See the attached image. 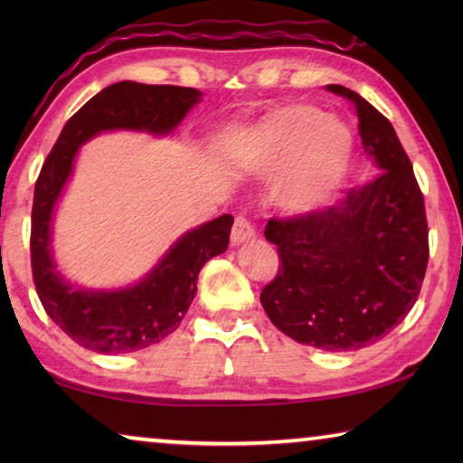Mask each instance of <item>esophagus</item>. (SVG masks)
I'll return each mask as SVG.
<instances>
[{"label":"esophagus","instance_id":"obj_1","mask_svg":"<svg viewBox=\"0 0 463 463\" xmlns=\"http://www.w3.org/2000/svg\"><path fill=\"white\" fill-rule=\"evenodd\" d=\"M253 239H255V226L250 224L249 218L239 216L237 221H234L232 232H231V245L241 247V245H245V242L253 241Z\"/></svg>","mask_w":463,"mask_h":463}]
</instances>
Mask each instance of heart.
I'll return each mask as SVG.
<instances>
[{
    "label": "heart",
    "mask_w": 463,
    "mask_h": 463,
    "mask_svg": "<svg viewBox=\"0 0 463 463\" xmlns=\"http://www.w3.org/2000/svg\"><path fill=\"white\" fill-rule=\"evenodd\" d=\"M255 169L265 177L288 175L278 203L292 216L328 206L347 182L355 140L351 128L323 109L294 104L265 116L253 138Z\"/></svg>",
    "instance_id": "obj_1"
}]
</instances>
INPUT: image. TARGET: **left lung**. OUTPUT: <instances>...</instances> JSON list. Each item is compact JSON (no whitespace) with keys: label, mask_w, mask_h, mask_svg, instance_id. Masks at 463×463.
Masks as SVG:
<instances>
[{"label":"left lung","mask_w":463,"mask_h":463,"mask_svg":"<svg viewBox=\"0 0 463 463\" xmlns=\"http://www.w3.org/2000/svg\"><path fill=\"white\" fill-rule=\"evenodd\" d=\"M328 90L355 104L364 151L378 175L336 206L268 222L265 239L278 247L281 265L261 304L296 343L355 351L388 335L414 307L429 232L422 194L392 124L359 93Z\"/></svg>","instance_id":"1"}]
</instances>
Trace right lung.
Here are the masks:
<instances>
[{
    "mask_svg": "<svg viewBox=\"0 0 463 463\" xmlns=\"http://www.w3.org/2000/svg\"><path fill=\"white\" fill-rule=\"evenodd\" d=\"M202 98L179 85L120 81L96 93L54 143L38 175L33 206V276L38 298L54 323L81 347L104 355L132 354L165 339L194 302L203 263L229 247L232 216L222 214L185 231L135 284L85 288L67 279L52 249L57 206L73 177L81 146L101 132L169 137Z\"/></svg>",
    "mask_w": 463,
    "mask_h": 463,
    "instance_id": "obj_1",
    "label": "right lung"
}]
</instances>
